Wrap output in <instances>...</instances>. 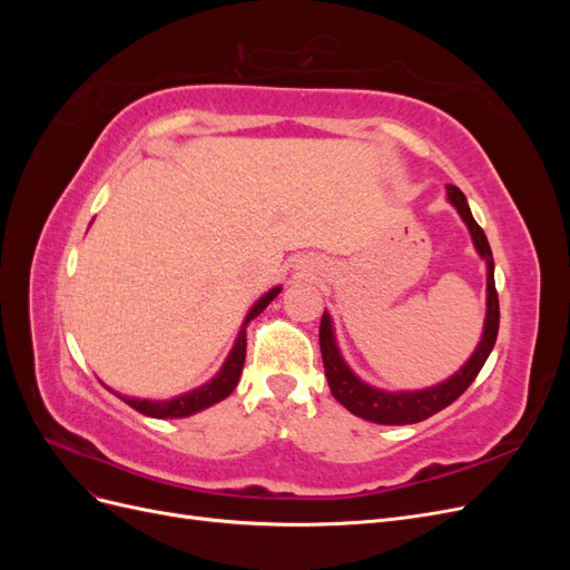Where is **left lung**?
Masks as SVG:
<instances>
[{"label":"left lung","mask_w":570,"mask_h":570,"mask_svg":"<svg viewBox=\"0 0 570 570\" xmlns=\"http://www.w3.org/2000/svg\"><path fill=\"white\" fill-rule=\"evenodd\" d=\"M446 195H450V202L456 206V212L469 226L473 235V245L478 254L488 262V318H485V333H482V340L478 344L475 354L469 358L456 375H452L450 381H444L442 385L419 390V392H383L375 390L366 383H361L358 377L344 364L337 347H335V337H333V325L327 314L321 316V327H318V342H321V354H323V368L327 385H331V392L335 400L352 411L354 416L366 419L381 425H409V423H419L433 416V413L442 411L456 402L459 396L469 390V385L475 381L480 368L485 366V361L497 342L499 333V297H497V287H494V262H492V249L485 233L475 223L469 202H465L463 193L456 185H446Z\"/></svg>","instance_id":"8db88e82"}]
</instances>
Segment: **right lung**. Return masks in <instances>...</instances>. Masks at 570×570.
Segmentation results:
<instances>
[{"label": "right lung", "instance_id": "add662e5", "mask_svg": "<svg viewBox=\"0 0 570 570\" xmlns=\"http://www.w3.org/2000/svg\"><path fill=\"white\" fill-rule=\"evenodd\" d=\"M281 287H273L268 295H264L262 299H258L252 312L247 314V321L243 325V331H239V337L235 342V347L228 356L226 364H223L220 373L214 377L212 383L202 385L199 390H193L187 392L183 396H176V400H168V402H147V400H130V396H124V402L128 406H132L135 411L145 413V416L149 419H183V416H189V413H197L206 406H212L220 400H226V396L235 390L237 381H239V373H243V366H245V356H247V325L249 321H254L258 314L264 312V308L278 297Z\"/></svg>", "mask_w": 570, "mask_h": 570}]
</instances>
